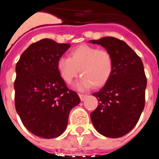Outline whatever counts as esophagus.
<instances>
[{"mask_svg":"<svg viewBox=\"0 0 159 159\" xmlns=\"http://www.w3.org/2000/svg\"><path fill=\"white\" fill-rule=\"evenodd\" d=\"M79 96L80 98V100L81 101H84L85 100V99L87 98V95H82V94H79Z\"/></svg>","mask_w":159,"mask_h":159,"instance_id":"1","label":"esophagus"}]
</instances>
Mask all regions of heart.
<instances>
[{
    "mask_svg": "<svg viewBox=\"0 0 159 159\" xmlns=\"http://www.w3.org/2000/svg\"><path fill=\"white\" fill-rule=\"evenodd\" d=\"M57 66L63 80L68 84L80 72L82 77L75 88L84 91L107 84L113 71V60L106 50L82 44L73 48L69 57H60Z\"/></svg>",
    "mask_w": 159,
    "mask_h": 159,
    "instance_id": "b5f03b06",
    "label": "heart"
}]
</instances>
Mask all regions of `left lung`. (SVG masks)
Instances as JSON below:
<instances>
[{
  "mask_svg": "<svg viewBox=\"0 0 159 159\" xmlns=\"http://www.w3.org/2000/svg\"><path fill=\"white\" fill-rule=\"evenodd\" d=\"M89 43L100 44L113 60L109 80L92 94L99 102L91 119L102 135L120 138L134 128L144 109L147 77L143 64L133 49L117 38L107 36Z\"/></svg>",
  "mask_w": 159,
  "mask_h": 159,
  "instance_id": "left-lung-1",
  "label": "left lung"
}]
</instances>
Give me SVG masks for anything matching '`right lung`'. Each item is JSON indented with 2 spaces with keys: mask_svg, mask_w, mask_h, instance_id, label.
Returning <instances> with one entry per match:
<instances>
[{
  "mask_svg": "<svg viewBox=\"0 0 159 159\" xmlns=\"http://www.w3.org/2000/svg\"><path fill=\"white\" fill-rule=\"evenodd\" d=\"M70 46L43 39L32 43L16 64V112L26 129L38 137L52 139L62 134L70 111L80 102L57 70V60Z\"/></svg>",
  "mask_w": 159,
  "mask_h": 159,
  "instance_id": "add662e5",
  "label": "right lung"
}]
</instances>
